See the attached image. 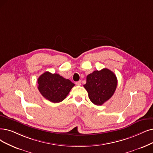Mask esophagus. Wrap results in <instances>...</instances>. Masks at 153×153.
<instances>
[{
  "instance_id": "34e87169",
  "label": "esophagus",
  "mask_w": 153,
  "mask_h": 153,
  "mask_svg": "<svg viewBox=\"0 0 153 153\" xmlns=\"http://www.w3.org/2000/svg\"><path fill=\"white\" fill-rule=\"evenodd\" d=\"M75 83H76V85H81V81L79 80L78 82H75Z\"/></svg>"
}]
</instances>
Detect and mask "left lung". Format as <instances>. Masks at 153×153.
<instances>
[{
  "label": "left lung",
  "instance_id": "obj_1",
  "mask_svg": "<svg viewBox=\"0 0 153 153\" xmlns=\"http://www.w3.org/2000/svg\"><path fill=\"white\" fill-rule=\"evenodd\" d=\"M117 79L115 75L107 68L94 71L87 76V83L83 85L89 99L95 105H101L109 100L117 88Z\"/></svg>",
  "mask_w": 153,
  "mask_h": 153
}]
</instances>
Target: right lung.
<instances>
[{
    "instance_id": "add662e5",
    "label": "right lung",
    "mask_w": 153,
    "mask_h": 153,
    "mask_svg": "<svg viewBox=\"0 0 153 153\" xmlns=\"http://www.w3.org/2000/svg\"><path fill=\"white\" fill-rule=\"evenodd\" d=\"M38 88L41 94L53 103L63 101L75 86V84L68 79L49 71L42 73L38 78Z\"/></svg>"
}]
</instances>
